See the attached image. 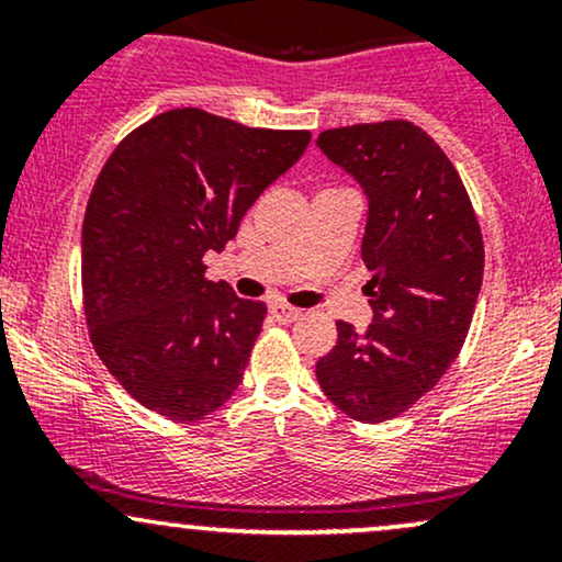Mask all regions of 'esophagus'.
<instances>
[{
  "mask_svg": "<svg viewBox=\"0 0 562 562\" xmlns=\"http://www.w3.org/2000/svg\"><path fill=\"white\" fill-rule=\"evenodd\" d=\"M269 312H272V317L277 322H295V319L303 317L301 308L288 306V303H272V306H269Z\"/></svg>",
  "mask_w": 562,
  "mask_h": 562,
  "instance_id": "34e87169",
  "label": "esophagus"
}]
</instances>
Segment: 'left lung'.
<instances>
[{"label":"left lung","instance_id":"1","mask_svg":"<svg viewBox=\"0 0 562 562\" xmlns=\"http://www.w3.org/2000/svg\"><path fill=\"white\" fill-rule=\"evenodd\" d=\"M319 150L367 195L362 261L372 325L338 322L317 362L351 420L383 423L425 396L465 344L483 280L479 218L447 153L409 121L327 128Z\"/></svg>","mask_w":562,"mask_h":562}]
</instances>
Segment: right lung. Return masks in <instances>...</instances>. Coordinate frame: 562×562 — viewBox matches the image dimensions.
<instances>
[{
    "label": "right lung",
    "mask_w": 562,
    "mask_h": 562,
    "mask_svg": "<svg viewBox=\"0 0 562 562\" xmlns=\"http://www.w3.org/2000/svg\"><path fill=\"white\" fill-rule=\"evenodd\" d=\"M308 139L177 108L102 166L81 229L83 314L97 357L142 406L203 420L243 383L267 303L205 280L203 256L224 250Z\"/></svg>",
    "instance_id": "right-lung-1"
}]
</instances>
